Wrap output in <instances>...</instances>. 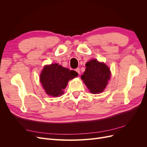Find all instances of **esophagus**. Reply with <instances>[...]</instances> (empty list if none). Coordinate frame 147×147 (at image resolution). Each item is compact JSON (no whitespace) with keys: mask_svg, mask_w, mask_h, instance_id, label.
I'll use <instances>...</instances> for the list:
<instances>
[{"mask_svg":"<svg viewBox=\"0 0 147 147\" xmlns=\"http://www.w3.org/2000/svg\"><path fill=\"white\" fill-rule=\"evenodd\" d=\"M75 70L76 71V72H77L78 74H80V69H79V68H77V69H75Z\"/></svg>","mask_w":147,"mask_h":147,"instance_id":"1","label":"esophagus"}]
</instances>
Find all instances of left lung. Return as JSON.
<instances>
[{"label": "left lung", "instance_id": "left-lung-1", "mask_svg": "<svg viewBox=\"0 0 147 147\" xmlns=\"http://www.w3.org/2000/svg\"><path fill=\"white\" fill-rule=\"evenodd\" d=\"M86 70L82 79L92 94H98L103 90L110 78L109 68L96 59H92L86 64Z\"/></svg>", "mask_w": 147, "mask_h": 147}]
</instances>
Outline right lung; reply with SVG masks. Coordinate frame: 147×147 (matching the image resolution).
Returning a JSON list of instances; mask_svg holds the SVG:
<instances>
[{
	"mask_svg": "<svg viewBox=\"0 0 147 147\" xmlns=\"http://www.w3.org/2000/svg\"><path fill=\"white\" fill-rule=\"evenodd\" d=\"M78 76L74 70L62 67L57 64L46 65L40 75V82L47 94L57 97L63 94L69 80Z\"/></svg>",
	"mask_w": 147,
	"mask_h": 147,
	"instance_id": "add662e5",
	"label": "right lung"
}]
</instances>
